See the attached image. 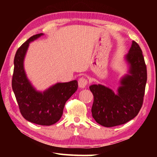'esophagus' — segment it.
<instances>
[{
    "label": "esophagus",
    "instance_id": "esophagus-1",
    "mask_svg": "<svg viewBox=\"0 0 157 157\" xmlns=\"http://www.w3.org/2000/svg\"><path fill=\"white\" fill-rule=\"evenodd\" d=\"M88 84V80L85 78H81L78 79V85L79 88H85Z\"/></svg>",
    "mask_w": 157,
    "mask_h": 157
}]
</instances>
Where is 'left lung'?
Returning a JSON list of instances; mask_svg holds the SVG:
<instances>
[{"mask_svg":"<svg viewBox=\"0 0 157 157\" xmlns=\"http://www.w3.org/2000/svg\"><path fill=\"white\" fill-rule=\"evenodd\" d=\"M129 65V75L121 80L118 94L101 84L89 86L94 95L93 118L106 127L120 125L136 117L141 108L147 82V68L142 50L133 41L125 56Z\"/></svg>","mask_w":157,"mask_h":157,"instance_id":"obj_1","label":"left lung"}]
</instances>
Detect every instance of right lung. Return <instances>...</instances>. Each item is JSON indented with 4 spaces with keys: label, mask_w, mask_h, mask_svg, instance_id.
<instances>
[{
    "label": "right lung",
    "mask_w": 157,
    "mask_h": 157,
    "mask_svg": "<svg viewBox=\"0 0 157 157\" xmlns=\"http://www.w3.org/2000/svg\"><path fill=\"white\" fill-rule=\"evenodd\" d=\"M44 34L31 36L18 48L14 60L12 86L20 112L31 123L49 126L59 121L66 102L77 89L78 81L57 83L42 92L36 91L25 75L23 61L29 44Z\"/></svg>",
    "instance_id": "1"
}]
</instances>
